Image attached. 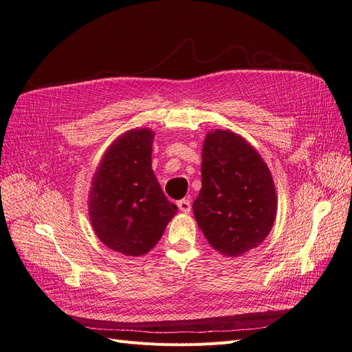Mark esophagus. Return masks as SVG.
Segmentation results:
<instances>
[{
	"mask_svg": "<svg viewBox=\"0 0 352 352\" xmlns=\"http://www.w3.org/2000/svg\"><path fill=\"white\" fill-rule=\"evenodd\" d=\"M177 207L180 211L188 214V212L190 211V202L188 199H180V201H177Z\"/></svg>",
	"mask_w": 352,
	"mask_h": 352,
	"instance_id": "34e87169",
	"label": "esophagus"
}]
</instances>
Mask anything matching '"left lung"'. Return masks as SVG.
<instances>
[{
	"label": "left lung",
	"mask_w": 352,
	"mask_h": 352,
	"mask_svg": "<svg viewBox=\"0 0 352 352\" xmlns=\"http://www.w3.org/2000/svg\"><path fill=\"white\" fill-rule=\"evenodd\" d=\"M201 190L194 216L208 243L225 257H239L269 236L278 195L261 155L241 135L214 129L202 144Z\"/></svg>",
	"instance_id": "8db88e82"
}]
</instances>
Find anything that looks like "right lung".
Masks as SVG:
<instances>
[{
	"instance_id": "right-lung-1",
	"label": "right lung",
	"mask_w": 352,
	"mask_h": 352,
	"mask_svg": "<svg viewBox=\"0 0 352 352\" xmlns=\"http://www.w3.org/2000/svg\"><path fill=\"white\" fill-rule=\"evenodd\" d=\"M154 131L136 127L116 138L95 170L88 212L95 235L127 257L150 252L177 212L151 167Z\"/></svg>"
}]
</instances>
